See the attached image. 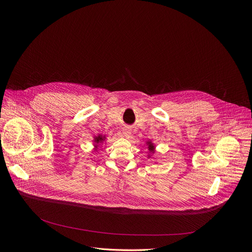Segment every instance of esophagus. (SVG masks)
<instances>
[{"label":"esophagus","mask_w":252,"mask_h":252,"mask_svg":"<svg viewBox=\"0 0 252 252\" xmlns=\"http://www.w3.org/2000/svg\"><path fill=\"white\" fill-rule=\"evenodd\" d=\"M123 135L126 137V138H129L131 136V129L129 127H125L123 129Z\"/></svg>","instance_id":"obj_1"}]
</instances>
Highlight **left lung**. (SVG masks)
Segmentation results:
<instances>
[{"instance_id":"8db88e82","label":"left lung","mask_w":252,"mask_h":252,"mask_svg":"<svg viewBox=\"0 0 252 252\" xmlns=\"http://www.w3.org/2000/svg\"><path fill=\"white\" fill-rule=\"evenodd\" d=\"M146 146L149 150V154L147 156H148V158H150V157H152V154L155 153V145L152 141H146Z\"/></svg>"}]
</instances>
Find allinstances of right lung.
<instances>
[{
	"instance_id": "right-lung-1",
	"label": "right lung",
	"mask_w": 252,
	"mask_h": 252,
	"mask_svg": "<svg viewBox=\"0 0 252 252\" xmlns=\"http://www.w3.org/2000/svg\"><path fill=\"white\" fill-rule=\"evenodd\" d=\"M105 140H106V136L105 135H100L99 134L98 136L94 137V140H93V142H94V146H95L94 150L95 151L99 150V148L101 147V145L103 144V142H105Z\"/></svg>"
}]
</instances>
